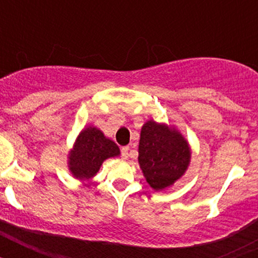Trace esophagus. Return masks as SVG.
<instances>
[{
	"label": "esophagus",
	"mask_w": 258,
	"mask_h": 258,
	"mask_svg": "<svg viewBox=\"0 0 258 258\" xmlns=\"http://www.w3.org/2000/svg\"><path fill=\"white\" fill-rule=\"evenodd\" d=\"M121 156L122 159H127V156H129V147L127 146H125V147L121 149Z\"/></svg>",
	"instance_id": "34e87169"
}]
</instances>
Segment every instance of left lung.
I'll use <instances>...</instances> for the list:
<instances>
[{"instance_id":"left-lung-1","label":"left lung","mask_w":258,"mask_h":258,"mask_svg":"<svg viewBox=\"0 0 258 258\" xmlns=\"http://www.w3.org/2000/svg\"><path fill=\"white\" fill-rule=\"evenodd\" d=\"M138 152L141 169L154 190L174 183L190 163V150L183 137L155 121L142 126Z\"/></svg>"}]
</instances>
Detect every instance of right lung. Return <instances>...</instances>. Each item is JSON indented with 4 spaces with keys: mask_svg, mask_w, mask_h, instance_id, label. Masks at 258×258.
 <instances>
[{
    "mask_svg": "<svg viewBox=\"0 0 258 258\" xmlns=\"http://www.w3.org/2000/svg\"><path fill=\"white\" fill-rule=\"evenodd\" d=\"M120 154L117 145L106 138L95 127H86L81 132L70 155V169L80 179H89L99 170L108 157Z\"/></svg>",
    "mask_w": 258,
    "mask_h": 258,
    "instance_id": "1",
    "label": "right lung"
}]
</instances>
